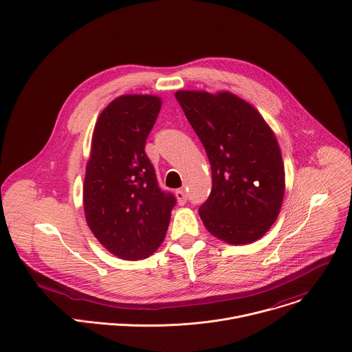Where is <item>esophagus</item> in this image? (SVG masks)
Returning a JSON list of instances; mask_svg holds the SVG:
<instances>
[{"label": "esophagus", "instance_id": "34e87169", "mask_svg": "<svg viewBox=\"0 0 352 352\" xmlns=\"http://www.w3.org/2000/svg\"><path fill=\"white\" fill-rule=\"evenodd\" d=\"M175 195H176L177 202H179L180 205H184V204L187 202V194H186V191H184V190H176Z\"/></svg>", "mask_w": 352, "mask_h": 352}]
</instances>
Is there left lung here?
I'll return each instance as SVG.
<instances>
[{
	"label": "left lung",
	"mask_w": 352,
	"mask_h": 352,
	"mask_svg": "<svg viewBox=\"0 0 352 352\" xmlns=\"http://www.w3.org/2000/svg\"><path fill=\"white\" fill-rule=\"evenodd\" d=\"M175 96L212 168V191L199 208L204 226L231 245L257 241L276 220L285 194V168L272 129L231 92L177 91Z\"/></svg>",
	"instance_id": "obj_1"
}]
</instances>
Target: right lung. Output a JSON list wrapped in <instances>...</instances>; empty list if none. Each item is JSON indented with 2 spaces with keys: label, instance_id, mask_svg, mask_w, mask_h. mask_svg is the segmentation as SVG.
I'll return each instance as SVG.
<instances>
[{
  "label": "right lung",
  "instance_id": "add662e5",
  "mask_svg": "<svg viewBox=\"0 0 352 352\" xmlns=\"http://www.w3.org/2000/svg\"><path fill=\"white\" fill-rule=\"evenodd\" d=\"M162 100L122 95L99 116L82 187L84 212L95 238L114 256L140 260L164 242L173 194L164 192L144 153Z\"/></svg>",
  "mask_w": 352,
  "mask_h": 352
}]
</instances>
